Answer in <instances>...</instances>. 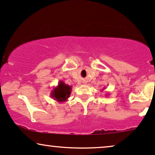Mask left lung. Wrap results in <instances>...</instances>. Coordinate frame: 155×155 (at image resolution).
Segmentation results:
<instances>
[{
  "label": "left lung",
  "instance_id": "8db88e82",
  "mask_svg": "<svg viewBox=\"0 0 155 155\" xmlns=\"http://www.w3.org/2000/svg\"><path fill=\"white\" fill-rule=\"evenodd\" d=\"M104 89V88H103V89H102V91H103V90Z\"/></svg>",
  "mask_w": 155,
  "mask_h": 155
}]
</instances>
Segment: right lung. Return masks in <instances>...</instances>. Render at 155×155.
Masks as SVG:
<instances>
[{
	"label": "right lung",
	"mask_w": 155,
	"mask_h": 155,
	"mask_svg": "<svg viewBox=\"0 0 155 155\" xmlns=\"http://www.w3.org/2000/svg\"><path fill=\"white\" fill-rule=\"evenodd\" d=\"M72 91V86L65 84L63 81L58 82V85L53 88L51 92V97L58 102H64L70 97Z\"/></svg>",
	"instance_id": "1"
}]
</instances>
